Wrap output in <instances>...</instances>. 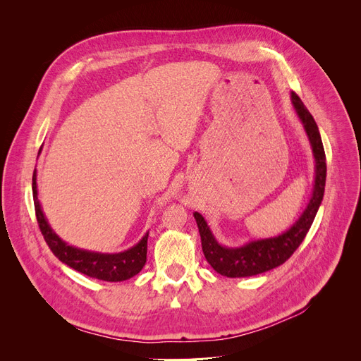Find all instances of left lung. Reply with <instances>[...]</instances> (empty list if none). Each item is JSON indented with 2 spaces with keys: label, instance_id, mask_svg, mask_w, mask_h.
<instances>
[{
  "label": "left lung",
  "instance_id": "obj_1",
  "mask_svg": "<svg viewBox=\"0 0 361 361\" xmlns=\"http://www.w3.org/2000/svg\"><path fill=\"white\" fill-rule=\"evenodd\" d=\"M292 104L301 118L305 133L309 135L313 155L316 159V178L310 203L307 206V209H305L304 214L300 216V220L295 223L288 232L276 238L260 239V241L250 243L239 248L221 247L215 241V238L212 236L209 227H207L206 221L203 220V216L199 212H194V218L195 221H197L200 232L203 255L218 274L232 279L250 277L262 274V272L283 265L304 241L305 235H307L309 228L313 224L325 190V150L322 146L318 125H316L313 116L309 113L307 108H305V105L300 99V96L295 92H292Z\"/></svg>",
  "mask_w": 361,
  "mask_h": 361
}]
</instances>
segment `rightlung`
<instances>
[{"mask_svg":"<svg viewBox=\"0 0 361 361\" xmlns=\"http://www.w3.org/2000/svg\"><path fill=\"white\" fill-rule=\"evenodd\" d=\"M32 199H35V211L40 232L45 238L48 247L56 257H59L63 264L76 269L81 274L89 277L104 280V281H123L143 269L146 264L147 255V236H143L141 241L123 253L117 255H101L93 251H85L68 245L52 232L42 207L37 200V187H36V173L32 174Z\"/></svg>","mask_w":361,"mask_h":361,"instance_id":"add662e5","label":"right lung"}]
</instances>
